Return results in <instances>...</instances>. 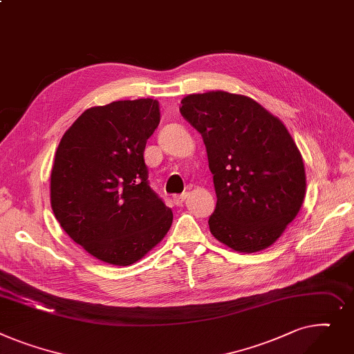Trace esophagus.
I'll use <instances>...</instances> for the list:
<instances>
[{
    "mask_svg": "<svg viewBox=\"0 0 354 354\" xmlns=\"http://www.w3.org/2000/svg\"><path fill=\"white\" fill-rule=\"evenodd\" d=\"M187 196H189V193H183V194H180V196H174V203H176L177 205H181V204L184 203V200L187 198Z\"/></svg>",
    "mask_w": 354,
    "mask_h": 354,
    "instance_id": "esophagus-1",
    "label": "esophagus"
}]
</instances>
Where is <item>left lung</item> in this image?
Returning <instances> with one entry per match:
<instances>
[{"label":"left lung","mask_w":354,"mask_h":354,"mask_svg":"<svg viewBox=\"0 0 354 354\" xmlns=\"http://www.w3.org/2000/svg\"><path fill=\"white\" fill-rule=\"evenodd\" d=\"M180 111L209 157L217 194L212 234L239 253L272 245L306 196L303 157L283 121L250 97L220 90L184 97Z\"/></svg>","instance_id":"left-lung-1"}]
</instances>
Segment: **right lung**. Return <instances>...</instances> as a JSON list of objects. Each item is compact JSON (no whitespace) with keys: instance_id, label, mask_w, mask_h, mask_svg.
I'll use <instances>...</instances> for the list:
<instances>
[{"instance_id":"obj_1","label":"right lung","mask_w":354,"mask_h":354,"mask_svg":"<svg viewBox=\"0 0 354 354\" xmlns=\"http://www.w3.org/2000/svg\"><path fill=\"white\" fill-rule=\"evenodd\" d=\"M160 122L153 98L82 113L62 136L50 181L51 209L93 257L130 266L170 230L173 212L149 185L144 149Z\"/></svg>"}]
</instances>
